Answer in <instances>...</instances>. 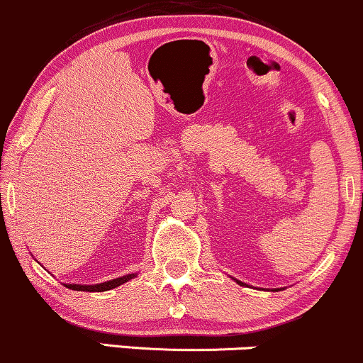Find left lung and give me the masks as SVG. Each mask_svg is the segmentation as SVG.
I'll return each mask as SVG.
<instances>
[{
    "label": "left lung",
    "mask_w": 363,
    "mask_h": 363,
    "mask_svg": "<svg viewBox=\"0 0 363 363\" xmlns=\"http://www.w3.org/2000/svg\"><path fill=\"white\" fill-rule=\"evenodd\" d=\"M237 282H238V284H243V282H240V281H237Z\"/></svg>",
    "instance_id": "left-lung-1"
}]
</instances>
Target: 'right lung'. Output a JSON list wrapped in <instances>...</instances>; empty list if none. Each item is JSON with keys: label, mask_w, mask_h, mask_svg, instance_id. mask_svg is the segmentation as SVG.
<instances>
[{"label": "right lung", "mask_w": 363, "mask_h": 363, "mask_svg": "<svg viewBox=\"0 0 363 363\" xmlns=\"http://www.w3.org/2000/svg\"><path fill=\"white\" fill-rule=\"evenodd\" d=\"M137 277V274H128V276L118 277V279H111L108 282H101V284H93V286H86V284H64L65 287L72 291H86V292H103V291H110L115 289V287L121 286V284L128 282L130 279Z\"/></svg>", "instance_id": "obj_1"}]
</instances>
